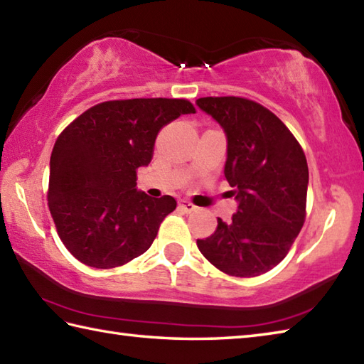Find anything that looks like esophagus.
<instances>
[{"mask_svg":"<svg viewBox=\"0 0 364 364\" xmlns=\"http://www.w3.org/2000/svg\"><path fill=\"white\" fill-rule=\"evenodd\" d=\"M179 207H181L183 212H187V213H191V212H195L198 209V207L195 204H191L190 201H181Z\"/></svg>","mask_w":364,"mask_h":364,"instance_id":"34e87169","label":"esophagus"}]
</instances>
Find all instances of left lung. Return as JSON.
<instances>
[{"label":"left lung","mask_w":364,"mask_h":364,"mask_svg":"<svg viewBox=\"0 0 364 364\" xmlns=\"http://www.w3.org/2000/svg\"><path fill=\"white\" fill-rule=\"evenodd\" d=\"M198 108L223 129L225 177L237 201L232 220L196 242L218 270L250 278L286 257L305 223L308 163L300 144L278 117L242 97H203Z\"/></svg>","instance_id":"obj_1"}]
</instances>
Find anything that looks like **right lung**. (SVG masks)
<instances>
[{"mask_svg": "<svg viewBox=\"0 0 364 364\" xmlns=\"http://www.w3.org/2000/svg\"><path fill=\"white\" fill-rule=\"evenodd\" d=\"M195 113L188 100L103 102L78 116L56 139L50 159L48 207L72 256L113 269L151 248L173 196L151 198L136 171L152 160L163 125Z\"/></svg>", "mask_w": 364, "mask_h": 364, "instance_id": "1", "label": "right lung"}]
</instances>
